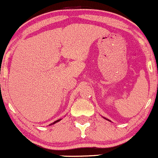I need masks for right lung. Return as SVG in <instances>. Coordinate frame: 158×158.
<instances>
[{"instance_id": "right-lung-1", "label": "right lung", "mask_w": 158, "mask_h": 158, "mask_svg": "<svg viewBox=\"0 0 158 158\" xmlns=\"http://www.w3.org/2000/svg\"><path fill=\"white\" fill-rule=\"evenodd\" d=\"M59 120H60V119H58V120H56V121H55V122H54L53 123H52V124H55V123H56L59 122ZM51 125H52V124H51Z\"/></svg>"}]
</instances>
